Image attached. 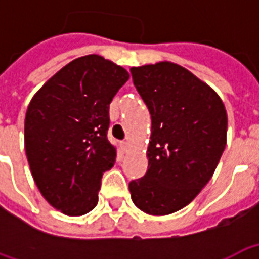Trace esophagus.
<instances>
[{
	"label": "esophagus",
	"mask_w": 259,
	"mask_h": 259,
	"mask_svg": "<svg viewBox=\"0 0 259 259\" xmlns=\"http://www.w3.org/2000/svg\"><path fill=\"white\" fill-rule=\"evenodd\" d=\"M122 147H123V151H129L130 150V143L129 141H123V143H122Z\"/></svg>",
	"instance_id": "1"
}]
</instances>
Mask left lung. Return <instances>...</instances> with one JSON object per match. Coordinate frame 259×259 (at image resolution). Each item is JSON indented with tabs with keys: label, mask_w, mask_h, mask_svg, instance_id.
<instances>
[{
	"label": "left lung",
	"mask_w": 259,
	"mask_h": 259,
	"mask_svg": "<svg viewBox=\"0 0 259 259\" xmlns=\"http://www.w3.org/2000/svg\"><path fill=\"white\" fill-rule=\"evenodd\" d=\"M130 72L151 113L148 169L130 182V195L148 215H169L212 178L226 147L228 113L217 91L180 65L162 61Z\"/></svg>",
	"instance_id": "obj_1"
}]
</instances>
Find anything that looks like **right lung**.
<instances>
[{"label": "right lung", "instance_id": "obj_1", "mask_svg": "<svg viewBox=\"0 0 259 259\" xmlns=\"http://www.w3.org/2000/svg\"><path fill=\"white\" fill-rule=\"evenodd\" d=\"M129 77L101 55H84L48 79L27 107L31 176L48 204L68 217H81L98 202L102 175L116 157L107 139L109 104Z\"/></svg>", "mask_w": 259, "mask_h": 259}]
</instances>
